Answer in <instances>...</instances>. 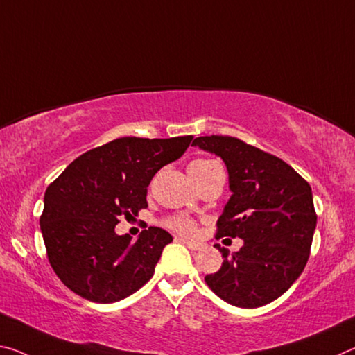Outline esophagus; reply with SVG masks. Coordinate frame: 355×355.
<instances>
[{
	"label": "esophagus",
	"mask_w": 355,
	"mask_h": 355,
	"mask_svg": "<svg viewBox=\"0 0 355 355\" xmlns=\"http://www.w3.org/2000/svg\"><path fill=\"white\" fill-rule=\"evenodd\" d=\"M178 240H180V241H183V243L187 245L191 251H199V250L202 248V245H200V243H198V241L187 240V239H178Z\"/></svg>",
	"instance_id": "1"
}]
</instances>
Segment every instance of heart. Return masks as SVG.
Returning <instances> with one entry per match:
<instances>
[{
  "instance_id": "heart-1",
  "label": "heart",
  "mask_w": 355,
  "mask_h": 355,
  "mask_svg": "<svg viewBox=\"0 0 355 355\" xmlns=\"http://www.w3.org/2000/svg\"><path fill=\"white\" fill-rule=\"evenodd\" d=\"M211 159H196L191 162V167H202V166H207V164H211ZM166 226L171 227L172 230H175V232H180V234H193L194 229H196V223L193 221V219L188 218V216H172L166 219Z\"/></svg>"
}]
</instances>
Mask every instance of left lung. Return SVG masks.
<instances>
[{"instance_id": "1", "label": "left lung", "mask_w": 355, "mask_h": 355, "mask_svg": "<svg viewBox=\"0 0 355 355\" xmlns=\"http://www.w3.org/2000/svg\"><path fill=\"white\" fill-rule=\"evenodd\" d=\"M193 145L227 168L232 194L218 219V237L243 240L232 254L218 246L223 266L205 283L234 306L277 300L306 266L318 221L311 187L283 159L235 137L205 136Z\"/></svg>"}]
</instances>
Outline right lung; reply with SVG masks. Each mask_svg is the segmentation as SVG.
Masks as SVG:
<instances>
[{
    "mask_svg": "<svg viewBox=\"0 0 355 355\" xmlns=\"http://www.w3.org/2000/svg\"><path fill=\"white\" fill-rule=\"evenodd\" d=\"M193 136L120 137L78 156L44 196L41 232L50 266L89 302L126 299L153 277L172 235L148 227L132 241L118 235L120 216L147 207L155 173L182 157Z\"/></svg>",
    "mask_w": 355,
    "mask_h": 355,
    "instance_id": "1",
    "label": "right lung"
}]
</instances>
